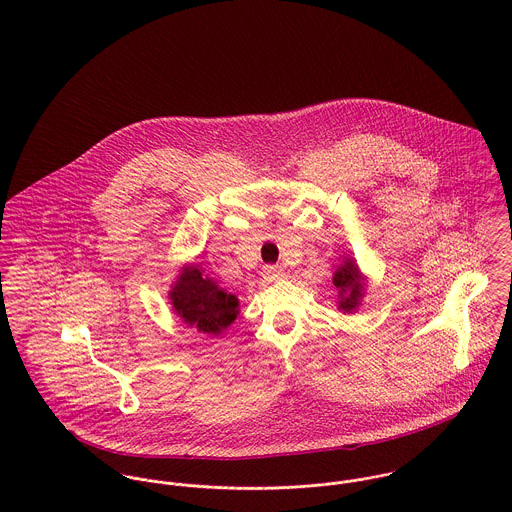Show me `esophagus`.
Here are the masks:
<instances>
[{
    "label": "esophagus",
    "instance_id": "34e87169",
    "mask_svg": "<svg viewBox=\"0 0 512 512\" xmlns=\"http://www.w3.org/2000/svg\"><path fill=\"white\" fill-rule=\"evenodd\" d=\"M262 278L266 282H280L286 278V272L280 266H264L262 270Z\"/></svg>",
    "mask_w": 512,
    "mask_h": 512
}]
</instances>
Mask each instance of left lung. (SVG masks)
I'll use <instances>...</instances> for the list:
<instances>
[{"mask_svg": "<svg viewBox=\"0 0 512 512\" xmlns=\"http://www.w3.org/2000/svg\"><path fill=\"white\" fill-rule=\"evenodd\" d=\"M333 286L337 288V307L343 313H355L365 297L368 278L361 272L357 260L349 254L341 258V264L335 268Z\"/></svg>", "mask_w": 512, "mask_h": 512, "instance_id": "8db88e82", "label": "left lung"}]
</instances>
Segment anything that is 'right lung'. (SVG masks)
I'll return each mask as SVG.
<instances>
[{"instance_id":"right-lung-1","label":"right lung","mask_w":512,"mask_h":512,"mask_svg":"<svg viewBox=\"0 0 512 512\" xmlns=\"http://www.w3.org/2000/svg\"><path fill=\"white\" fill-rule=\"evenodd\" d=\"M199 264H185L171 284L169 303L177 317L199 333L219 337L240 313L238 297L203 274Z\"/></svg>"}]
</instances>
